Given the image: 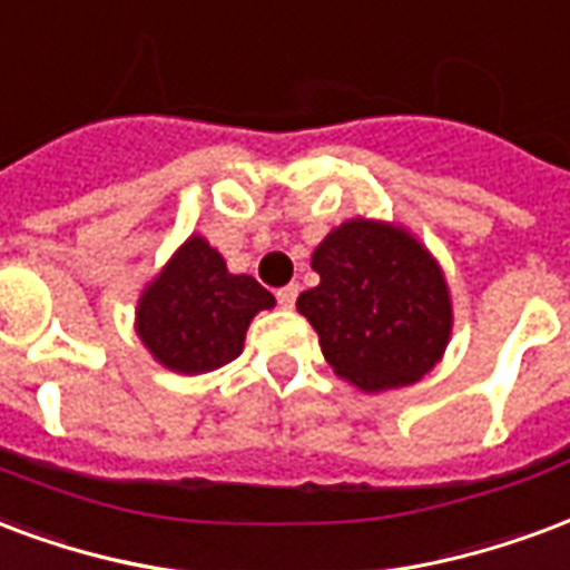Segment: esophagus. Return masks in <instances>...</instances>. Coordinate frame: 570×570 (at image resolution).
I'll list each match as a JSON object with an SVG mask.
<instances>
[{
  "label": "esophagus",
  "instance_id": "1",
  "mask_svg": "<svg viewBox=\"0 0 570 570\" xmlns=\"http://www.w3.org/2000/svg\"><path fill=\"white\" fill-rule=\"evenodd\" d=\"M298 298V284H286L277 289V305L281 307H293Z\"/></svg>",
  "mask_w": 570,
  "mask_h": 570
}]
</instances>
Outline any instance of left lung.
Here are the masks:
<instances>
[{"label":"left lung","instance_id":"left-lung-1","mask_svg":"<svg viewBox=\"0 0 570 570\" xmlns=\"http://www.w3.org/2000/svg\"><path fill=\"white\" fill-rule=\"evenodd\" d=\"M311 268L320 284L296 307L338 377L383 392L435 368L453 332V302L441 265L411 232L365 217L341 223Z\"/></svg>","mask_w":570,"mask_h":570}]
</instances>
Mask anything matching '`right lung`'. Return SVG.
Wrapping results in <instances>:
<instances>
[{"label":"right lung","mask_w":570,"mask_h":570,"mask_svg":"<svg viewBox=\"0 0 570 570\" xmlns=\"http://www.w3.org/2000/svg\"><path fill=\"white\" fill-rule=\"evenodd\" d=\"M274 296L250 274H232L202 235L145 286L135 307V332L159 365L178 374H205L242 356L244 335Z\"/></svg>","instance_id":"right-lung-1"}]
</instances>
